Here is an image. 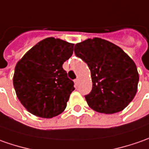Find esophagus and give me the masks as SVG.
Returning a JSON list of instances; mask_svg holds the SVG:
<instances>
[{
    "mask_svg": "<svg viewBox=\"0 0 149 149\" xmlns=\"http://www.w3.org/2000/svg\"><path fill=\"white\" fill-rule=\"evenodd\" d=\"M74 83L76 86H77L78 85V83H79V79L78 78H77V79L74 80Z\"/></svg>",
    "mask_w": 149,
    "mask_h": 149,
    "instance_id": "34e87169",
    "label": "esophagus"
}]
</instances>
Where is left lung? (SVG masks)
Segmentation results:
<instances>
[{
  "mask_svg": "<svg viewBox=\"0 0 149 149\" xmlns=\"http://www.w3.org/2000/svg\"><path fill=\"white\" fill-rule=\"evenodd\" d=\"M74 53L91 71L92 89L85 95L88 105L105 114L124 110L138 89L139 77L134 62L120 47L100 38L77 44Z\"/></svg>",
  "mask_w": 149,
  "mask_h": 149,
  "instance_id": "left-lung-1",
  "label": "left lung"
}]
</instances>
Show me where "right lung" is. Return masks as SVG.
Segmentation results:
<instances>
[{
    "mask_svg": "<svg viewBox=\"0 0 149 149\" xmlns=\"http://www.w3.org/2000/svg\"><path fill=\"white\" fill-rule=\"evenodd\" d=\"M73 46L62 39L47 38L17 63L14 87L19 101L31 114L53 118L65 110L75 88L63 64L73 54Z\"/></svg>",
    "mask_w": 149,
    "mask_h": 149,
    "instance_id": "obj_1",
    "label": "right lung"
}]
</instances>
